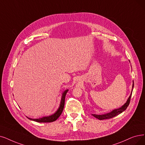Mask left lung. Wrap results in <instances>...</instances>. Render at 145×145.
Listing matches in <instances>:
<instances>
[{"label": "left lung", "instance_id": "obj_1", "mask_svg": "<svg viewBox=\"0 0 145 145\" xmlns=\"http://www.w3.org/2000/svg\"><path fill=\"white\" fill-rule=\"evenodd\" d=\"M133 88H134V82H133V86H132V90H131V94L130 95V96L129 97L128 99H127V102L124 104V105L121 106L119 108L117 109H115L111 112L105 114H102V115H96V114H92L93 116L94 117L99 119L100 120H105V119H109V118H112L117 115L120 114L121 113H122L123 112H124L125 110L127 109V108L128 107V106L129 105L130 103V99L131 97V95H132V91H133Z\"/></svg>", "mask_w": 145, "mask_h": 145}]
</instances>
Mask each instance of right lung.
<instances>
[{
	"label": "right lung",
	"instance_id": "obj_1",
	"mask_svg": "<svg viewBox=\"0 0 145 145\" xmlns=\"http://www.w3.org/2000/svg\"><path fill=\"white\" fill-rule=\"evenodd\" d=\"M68 89H67L62 93L59 106L54 114H52L50 115H49V116H47V117H43L42 118H36V119L31 118H29L27 117L29 120L36 121V122H38V123H51V122H53V121H56L57 118H59V117L61 115V114L63 111V107H64V105H65V96H66V94L68 92Z\"/></svg>",
	"mask_w": 145,
	"mask_h": 145
}]
</instances>
